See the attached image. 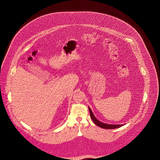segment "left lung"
I'll list each match as a JSON object with an SVG mask.
<instances>
[{"label": "left lung", "mask_w": 160, "mask_h": 160, "mask_svg": "<svg viewBox=\"0 0 160 160\" xmlns=\"http://www.w3.org/2000/svg\"><path fill=\"white\" fill-rule=\"evenodd\" d=\"M89 112H90L91 118L92 120L93 121V122H94L97 126H98L102 128H104V129H115V128H120V127L123 126V125H111V124H106V123H102L99 121H98L95 118V117L94 116L93 113L92 112L91 110L89 107Z\"/></svg>", "instance_id": "1"}]
</instances>
